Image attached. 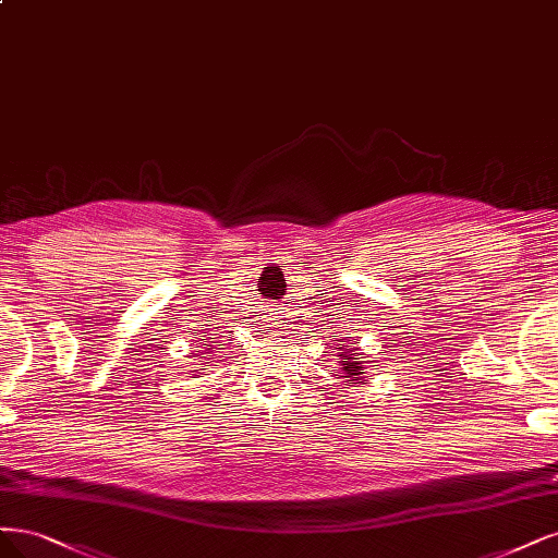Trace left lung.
<instances>
[{
  "label": "left lung",
  "mask_w": 558,
  "mask_h": 558,
  "mask_svg": "<svg viewBox=\"0 0 558 558\" xmlns=\"http://www.w3.org/2000/svg\"><path fill=\"white\" fill-rule=\"evenodd\" d=\"M339 360H341V372L345 374L343 378H351V380L362 383L364 364H362V360L357 357V353H353L351 349H345V351L339 355Z\"/></svg>",
  "instance_id": "1"
}]
</instances>
